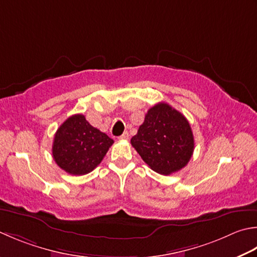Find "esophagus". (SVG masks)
I'll list each match as a JSON object with an SVG mask.
<instances>
[{"label": "esophagus", "mask_w": 257, "mask_h": 257, "mask_svg": "<svg viewBox=\"0 0 257 257\" xmlns=\"http://www.w3.org/2000/svg\"><path fill=\"white\" fill-rule=\"evenodd\" d=\"M129 138V134L128 133H123L121 136H119L118 139L119 140H127Z\"/></svg>", "instance_id": "esophagus-1"}]
</instances>
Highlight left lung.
I'll use <instances>...</instances> for the list:
<instances>
[{"mask_svg":"<svg viewBox=\"0 0 257 257\" xmlns=\"http://www.w3.org/2000/svg\"><path fill=\"white\" fill-rule=\"evenodd\" d=\"M130 143L144 162L162 175L184 168L192 158L195 147L188 120L165 102L148 110L144 123Z\"/></svg>","mask_w":257,"mask_h":257,"instance_id":"obj_1","label":"left lung"}]
</instances>
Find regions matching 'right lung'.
Wrapping results in <instances>:
<instances>
[{"instance_id":"add662e5","label":"right lung","mask_w":257,"mask_h":257,"mask_svg":"<svg viewBox=\"0 0 257 257\" xmlns=\"http://www.w3.org/2000/svg\"><path fill=\"white\" fill-rule=\"evenodd\" d=\"M113 140L92 127L83 114H73L54 135L52 156L60 168L70 175H85L97 167Z\"/></svg>"}]
</instances>
